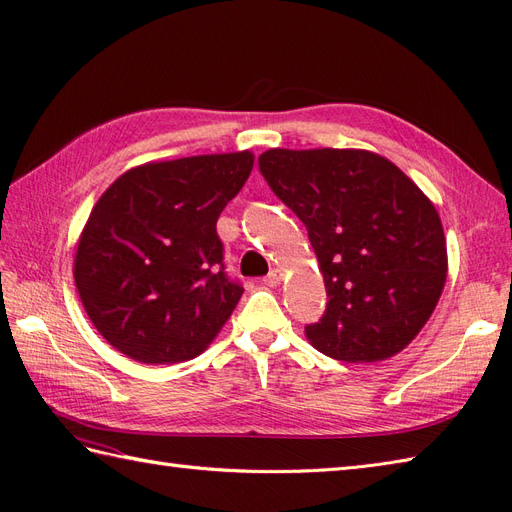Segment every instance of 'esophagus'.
I'll return each mask as SVG.
<instances>
[{
  "label": "esophagus",
  "mask_w": 512,
  "mask_h": 512,
  "mask_svg": "<svg viewBox=\"0 0 512 512\" xmlns=\"http://www.w3.org/2000/svg\"><path fill=\"white\" fill-rule=\"evenodd\" d=\"M282 280H284V273L280 269H271L269 275L265 277V284L267 286H280Z\"/></svg>",
  "instance_id": "34e87169"
}]
</instances>
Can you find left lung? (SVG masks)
<instances>
[{
	"label": "left lung",
	"mask_w": 512,
	"mask_h": 512,
	"mask_svg": "<svg viewBox=\"0 0 512 512\" xmlns=\"http://www.w3.org/2000/svg\"><path fill=\"white\" fill-rule=\"evenodd\" d=\"M260 173L305 224L327 312L305 327L316 350L376 363L421 333L442 294L448 256L438 209L367 149H269Z\"/></svg>",
	"instance_id": "obj_1"
}]
</instances>
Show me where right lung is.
<instances>
[{"label":"right lung","instance_id":"add662e5","mask_svg":"<svg viewBox=\"0 0 512 512\" xmlns=\"http://www.w3.org/2000/svg\"><path fill=\"white\" fill-rule=\"evenodd\" d=\"M252 168L247 149L145 162L98 198L72 273L89 320L115 350L170 365L218 337L243 288L224 273L215 224Z\"/></svg>","mask_w":512,"mask_h":512}]
</instances>
